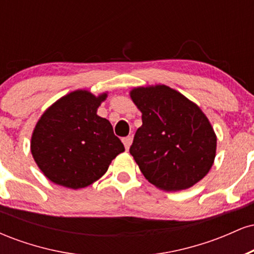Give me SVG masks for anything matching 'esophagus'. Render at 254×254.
Here are the masks:
<instances>
[{
    "mask_svg": "<svg viewBox=\"0 0 254 254\" xmlns=\"http://www.w3.org/2000/svg\"><path fill=\"white\" fill-rule=\"evenodd\" d=\"M122 141H123V143H124V147H125V149H129L130 148V144H131V141H132V137L131 136H127V137H124L123 139H122Z\"/></svg>",
    "mask_w": 254,
    "mask_h": 254,
    "instance_id": "obj_1",
    "label": "esophagus"
}]
</instances>
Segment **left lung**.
I'll list each match as a JSON object with an SVG mask.
<instances>
[{"label": "left lung", "instance_id": "left-lung-1", "mask_svg": "<svg viewBox=\"0 0 254 254\" xmlns=\"http://www.w3.org/2000/svg\"><path fill=\"white\" fill-rule=\"evenodd\" d=\"M130 95L142 112L130 154L145 179L165 191L203 179L214 164L216 135L202 110L165 84L139 87Z\"/></svg>", "mask_w": 254, "mask_h": 254}]
</instances>
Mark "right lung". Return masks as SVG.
<instances>
[{"label": "right lung", "mask_w": 254, "mask_h": 254, "mask_svg": "<svg viewBox=\"0 0 254 254\" xmlns=\"http://www.w3.org/2000/svg\"><path fill=\"white\" fill-rule=\"evenodd\" d=\"M107 94L75 90L44 112L36 125L31 151L38 167L57 185L82 189L104 176L125 150L97 109Z\"/></svg>", "instance_id": "1"}]
</instances>
